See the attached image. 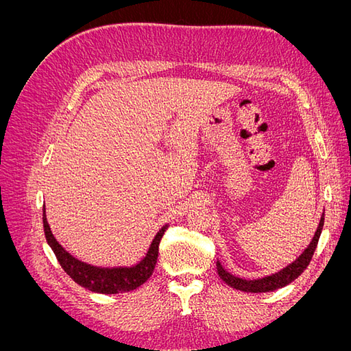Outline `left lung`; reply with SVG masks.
I'll return each mask as SVG.
<instances>
[{
  "label": "left lung",
  "mask_w": 351,
  "mask_h": 351,
  "mask_svg": "<svg viewBox=\"0 0 351 351\" xmlns=\"http://www.w3.org/2000/svg\"><path fill=\"white\" fill-rule=\"evenodd\" d=\"M324 219H325V212H322L319 226H317L315 231L312 241L307 244V247L299 254V256H297L291 263L287 265V267H284L282 269L269 274L267 277H262V278L246 280V278H240V277H236V275H232L222 267L219 261H217V271H218L219 278L230 287H232V289L246 291V293H268V291L278 290L281 287L289 285L299 277V275L307 268V265L311 263V259L316 250L317 241H319L321 232L324 228Z\"/></svg>",
  "instance_id": "obj_1"
}]
</instances>
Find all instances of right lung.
<instances>
[{
  "label": "right lung",
  "instance_id": "right-lung-1",
  "mask_svg": "<svg viewBox=\"0 0 351 351\" xmlns=\"http://www.w3.org/2000/svg\"><path fill=\"white\" fill-rule=\"evenodd\" d=\"M42 221H44V231L45 237L49 244L52 252L56 253V256L60 262V265L64 269L69 277L77 282L79 285L84 287L93 293L101 294H119V293H127L136 290L137 287H141L147 278L151 277L156 259H158V249L159 241H161L164 232L168 228V224L162 226L155 234L154 240L149 244L145 256L132 267H112V268H102L95 267V265L82 262L80 259L74 258L71 253H69L64 247L61 246L56 236L52 234L51 227L47 219V210L44 205V212H42Z\"/></svg>",
  "mask_w": 351,
  "mask_h": 351
}]
</instances>
